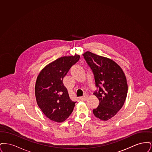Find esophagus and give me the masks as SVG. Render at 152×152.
<instances>
[{"label": "esophagus", "mask_w": 152, "mask_h": 152, "mask_svg": "<svg viewBox=\"0 0 152 152\" xmlns=\"http://www.w3.org/2000/svg\"><path fill=\"white\" fill-rule=\"evenodd\" d=\"M88 95H84V96L80 97V100H81V101H86L87 100V99H88Z\"/></svg>", "instance_id": "34e87169"}]
</instances>
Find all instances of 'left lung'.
<instances>
[{
  "mask_svg": "<svg viewBox=\"0 0 152 152\" xmlns=\"http://www.w3.org/2000/svg\"><path fill=\"white\" fill-rule=\"evenodd\" d=\"M94 75L96 87L94 94L100 101L93 110L94 116L107 121L123 107L128 93L126 78L122 68L110 58L87 51L83 54Z\"/></svg>",
  "mask_w": 152,
  "mask_h": 152,
  "instance_id": "left-lung-1",
  "label": "left lung"
}]
</instances>
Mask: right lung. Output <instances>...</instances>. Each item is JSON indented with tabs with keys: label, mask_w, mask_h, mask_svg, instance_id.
Wrapping results in <instances>:
<instances>
[{
	"label": "right lung",
	"mask_w": 152,
	"mask_h": 152,
	"mask_svg": "<svg viewBox=\"0 0 152 152\" xmlns=\"http://www.w3.org/2000/svg\"><path fill=\"white\" fill-rule=\"evenodd\" d=\"M79 55L63 56L46 65L39 73L35 84L36 102L44 115L56 123H62L71 115L76 102L69 98L63 80Z\"/></svg>",
	"instance_id": "right-lung-1"
}]
</instances>
